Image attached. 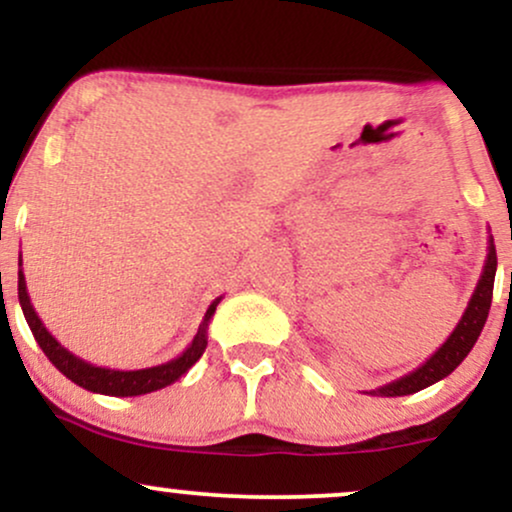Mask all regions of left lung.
Masks as SVG:
<instances>
[{"instance_id":"left-lung-1","label":"left lung","mask_w":512,"mask_h":512,"mask_svg":"<svg viewBox=\"0 0 512 512\" xmlns=\"http://www.w3.org/2000/svg\"><path fill=\"white\" fill-rule=\"evenodd\" d=\"M496 245H493V236H489V252H486L484 269L477 281V289H474L472 298H469L467 308L460 317V322L455 325V330L450 332V337L438 346V351H433L431 356L421 363L419 368H414L411 373L402 375V378L392 380L383 387H375V390L366 392L373 397H404L414 395V392L424 390V387L438 383V380L448 378L460 363L467 358L472 346L477 344L481 330L486 325V317L491 310V296H493V279H496Z\"/></svg>"}]
</instances>
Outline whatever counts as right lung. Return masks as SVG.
<instances>
[{"label":"right lung","mask_w":512,"mask_h":512,"mask_svg":"<svg viewBox=\"0 0 512 512\" xmlns=\"http://www.w3.org/2000/svg\"><path fill=\"white\" fill-rule=\"evenodd\" d=\"M19 303H21L23 317H26L28 327H31L35 342L40 344V349H43L45 356L50 358L52 366L60 370L62 375H67L72 383L84 387L88 392H98V395L137 397V395L156 392L161 390V387L175 383V380L182 378V375H185L187 370L202 358L204 349H207V327L211 317L216 313V305L221 303V298H216V301L209 305L207 315H204L195 339H192V344L187 346L178 358L161 363V366L139 368V370H117V368L93 366L91 361H84V358H79L69 349H64V346L48 332V327L43 325V320H40L38 313H35L31 296H28V289H26V276L21 272V260H19Z\"/></svg>","instance_id":"obj_1"}]
</instances>
